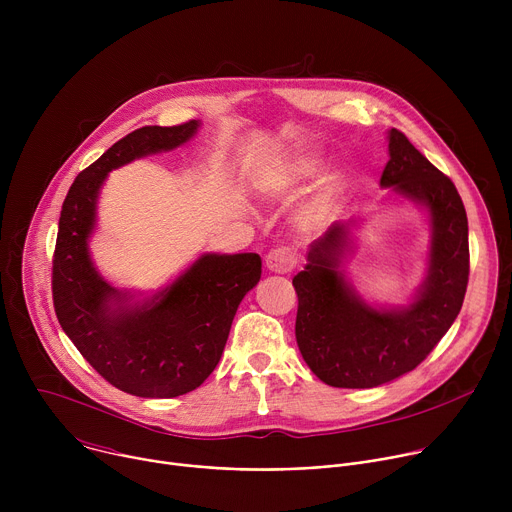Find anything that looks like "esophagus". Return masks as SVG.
Masks as SVG:
<instances>
[{
	"label": "esophagus",
	"mask_w": 512,
	"mask_h": 512,
	"mask_svg": "<svg viewBox=\"0 0 512 512\" xmlns=\"http://www.w3.org/2000/svg\"><path fill=\"white\" fill-rule=\"evenodd\" d=\"M298 265V257L296 253L287 249V247H277V249H271L267 255H265V267L273 273H289L291 269H294Z\"/></svg>",
	"instance_id": "esophagus-1"
}]
</instances>
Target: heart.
Instances as JSON below:
<instances>
[{"label": "heart", "mask_w": 512, "mask_h": 512, "mask_svg": "<svg viewBox=\"0 0 512 512\" xmlns=\"http://www.w3.org/2000/svg\"><path fill=\"white\" fill-rule=\"evenodd\" d=\"M322 168V160L316 154H296L283 162H279L275 168L261 172L255 178V188L259 194L267 200L277 198H289L296 196L304 190V186L318 176ZM332 198L334 190L332 186H326L312 204L304 208V212L298 216V225L304 231H316L324 227L332 210Z\"/></svg>", "instance_id": "b5f03b06"}]
</instances>
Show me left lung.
Listing matches in <instances>:
<instances>
[{
    "mask_svg": "<svg viewBox=\"0 0 512 512\" xmlns=\"http://www.w3.org/2000/svg\"><path fill=\"white\" fill-rule=\"evenodd\" d=\"M387 139L381 188L427 210V273L409 304L373 306L342 269L358 218L334 223L310 245L294 277L296 340L312 373L330 387L373 389L413 371L450 330L466 296L468 218L454 182L401 131L389 129Z\"/></svg>",
    "mask_w": 512,
    "mask_h": 512,
    "instance_id": "left-lung-1",
    "label": "left lung"
}]
</instances>
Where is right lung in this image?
Returning a JSON list of instances; mask_svg holds the SVG:
<instances>
[{"instance_id": "add662e5", "label": "right lung", "mask_w": 512, "mask_h": 512, "mask_svg": "<svg viewBox=\"0 0 512 512\" xmlns=\"http://www.w3.org/2000/svg\"><path fill=\"white\" fill-rule=\"evenodd\" d=\"M200 127L131 131L72 182L58 221L52 298L64 334L113 387L170 399L200 387L225 350L241 300L261 279L257 253H204L152 296L111 285L91 259L97 202L111 170L180 148Z\"/></svg>"}]
</instances>
